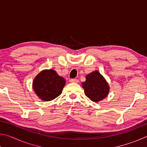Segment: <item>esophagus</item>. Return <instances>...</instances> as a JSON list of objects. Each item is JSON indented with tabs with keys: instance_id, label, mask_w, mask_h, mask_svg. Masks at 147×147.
<instances>
[{
	"instance_id": "esophagus-1",
	"label": "esophagus",
	"mask_w": 147,
	"mask_h": 147,
	"mask_svg": "<svg viewBox=\"0 0 147 147\" xmlns=\"http://www.w3.org/2000/svg\"><path fill=\"white\" fill-rule=\"evenodd\" d=\"M70 82L71 83H78V80L77 79H74V78H73V79H70Z\"/></svg>"
}]
</instances>
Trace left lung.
I'll return each mask as SVG.
<instances>
[{"label": "left lung", "instance_id": "8db88e82", "mask_svg": "<svg viewBox=\"0 0 147 147\" xmlns=\"http://www.w3.org/2000/svg\"><path fill=\"white\" fill-rule=\"evenodd\" d=\"M86 80L82 82L86 95L94 102L103 100L108 96L109 88L105 78L98 71H95L86 76Z\"/></svg>", "mask_w": 147, "mask_h": 147}]
</instances>
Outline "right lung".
Segmentation results:
<instances>
[{
  "label": "right lung",
  "mask_w": 147,
  "mask_h": 147,
  "mask_svg": "<svg viewBox=\"0 0 147 147\" xmlns=\"http://www.w3.org/2000/svg\"><path fill=\"white\" fill-rule=\"evenodd\" d=\"M65 84V80L59 76L56 72L49 70L42 71L33 81V89L39 98L45 101L56 98L61 93Z\"/></svg>",
  "instance_id": "right-lung-1"
}]
</instances>
